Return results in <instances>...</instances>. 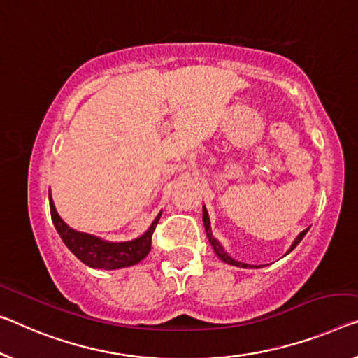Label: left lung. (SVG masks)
<instances>
[{"instance_id": "obj_1", "label": "left lung", "mask_w": 358, "mask_h": 358, "mask_svg": "<svg viewBox=\"0 0 358 358\" xmlns=\"http://www.w3.org/2000/svg\"><path fill=\"white\" fill-rule=\"evenodd\" d=\"M203 224H205V230H206V235H208V240H210V243H211V246L214 248V251H216V255L219 256V259L221 261H224V262H227V264H232V266H236V267H250L248 264H243V262H238V261H235V259H232V257H230L227 252L224 251V248L221 246V243H219V241L214 238L213 236V234H211V227H210V217H208V211H206V208H203ZM307 230L309 229H306V230H302V232L298 235V238L294 240V243L291 245V248L288 250V252H291L293 251L296 246L299 245V241L304 238V235L307 234Z\"/></svg>"}]
</instances>
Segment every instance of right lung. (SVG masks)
<instances>
[{
  "instance_id": "right-lung-1",
  "label": "right lung",
  "mask_w": 358,
  "mask_h": 358,
  "mask_svg": "<svg viewBox=\"0 0 358 358\" xmlns=\"http://www.w3.org/2000/svg\"><path fill=\"white\" fill-rule=\"evenodd\" d=\"M49 208H51V217L56 227L57 234L65 243V246L78 257L86 266L94 268H106V271H113V268L129 267L134 264L141 262L150 252L152 248V235L155 230L158 221H160L162 213L155 217L147 232L139 236V238L123 241V243H108L97 238L94 235L76 232L65 224L56 211L54 201L49 194Z\"/></svg>"
}]
</instances>
